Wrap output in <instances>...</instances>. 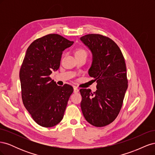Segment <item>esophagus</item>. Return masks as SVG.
Here are the masks:
<instances>
[{"label":"esophagus","instance_id":"esophagus-1","mask_svg":"<svg viewBox=\"0 0 155 155\" xmlns=\"http://www.w3.org/2000/svg\"><path fill=\"white\" fill-rule=\"evenodd\" d=\"M78 92H79V89L76 87H74V93H78Z\"/></svg>","mask_w":155,"mask_h":155}]
</instances>
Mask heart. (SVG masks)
<instances>
[{
	"label": "heart",
	"mask_w": 155,
	"mask_h": 155,
	"mask_svg": "<svg viewBox=\"0 0 155 155\" xmlns=\"http://www.w3.org/2000/svg\"><path fill=\"white\" fill-rule=\"evenodd\" d=\"M76 55H87V52L85 49L80 48V49H79V50H77Z\"/></svg>",
	"instance_id": "heart-1"
}]
</instances>
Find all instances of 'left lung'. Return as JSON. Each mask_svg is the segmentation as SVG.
<instances>
[{"mask_svg":"<svg viewBox=\"0 0 155 155\" xmlns=\"http://www.w3.org/2000/svg\"><path fill=\"white\" fill-rule=\"evenodd\" d=\"M92 54L89 76L97 82V91L81 88V108L85 120L101 127L111 124L120 113L128 87L124 55L118 46L109 37L88 34L81 37Z\"/></svg>","mask_w":155,"mask_h":155,"instance_id":"8db88e82","label":"left lung"}]
</instances>
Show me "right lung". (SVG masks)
Returning a JSON list of instances; mask_svg holds the SVG:
<instances>
[{"mask_svg":"<svg viewBox=\"0 0 155 155\" xmlns=\"http://www.w3.org/2000/svg\"><path fill=\"white\" fill-rule=\"evenodd\" d=\"M63 36L51 34L32 42L20 69L23 104L35 122L51 127L62 120L74 89L69 85L58 86L50 75L57 70L63 50L71 46Z\"/></svg>","mask_w":155,"mask_h":155,"instance_id":"right-lung-1","label":"right lung"}]
</instances>
